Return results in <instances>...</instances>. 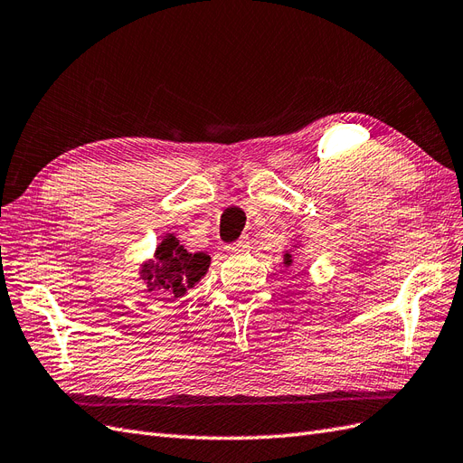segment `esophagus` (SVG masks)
<instances>
[{"instance_id":"esophagus-1","label":"esophagus","mask_w":463,"mask_h":463,"mask_svg":"<svg viewBox=\"0 0 463 463\" xmlns=\"http://www.w3.org/2000/svg\"><path fill=\"white\" fill-rule=\"evenodd\" d=\"M247 247H249V240H247V237H241L240 241H235L233 245L228 247V251H232V253H243Z\"/></svg>"}]
</instances>
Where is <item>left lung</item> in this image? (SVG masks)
<instances>
[{
	"mask_svg": "<svg viewBox=\"0 0 463 463\" xmlns=\"http://www.w3.org/2000/svg\"><path fill=\"white\" fill-rule=\"evenodd\" d=\"M292 262V255L288 253V255H284V265H290Z\"/></svg>",
	"mask_w": 463,
	"mask_h": 463,
	"instance_id": "8db88e82",
	"label": "left lung"
}]
</instances>
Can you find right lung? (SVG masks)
Wrapping results in <instances>:
<instances>
[{
  "instance_id": "1",
  "label": "right lung",
  "mask_w": 463,
  "mask_h": 463,
  "mask_svg": "<svg viewBox=\"0 0 463 463\" xmlns=\"http://www.w3.org/2000/svg\"><path fill=\"white\" fill-rule=\"evenodd\" d=\"M210 267L206 253H189L175 235H167L156 249V259L142 267L147 292L159 299H177L201 280Z\"/></svg>"
}]
</instances>
